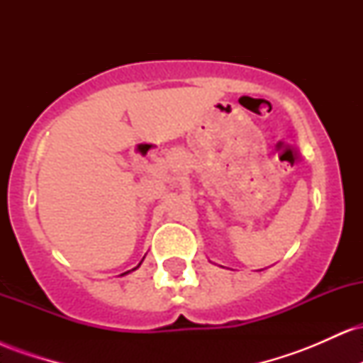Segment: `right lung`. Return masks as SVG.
Segmentation results:
<instances>
[{
  "mask_svg": "<svg viewBox=\"0 0 363 363\" xmlns=\"http://www.w3.org/2000/svg\"><path fill=\"white\" fill-rule=\"evenodd\" d=\"M140 264H141V262H140ZM140 264H138V266H140ZM138 266H136V268H138ZM136 268H135V269H136Z\"/></svg>",
  "mask_w": 363,
  "mask_h": 363,
  "instance_id": "add662e5",
  "label": "right lung"
}]
</instances>
